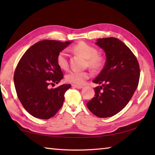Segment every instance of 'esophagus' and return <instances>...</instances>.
Wrapping results in <instances>:
<instances>
[{
	"label": "esophagus",
	"instance_id": "1",
	"mask_svg": "<svg viewBox=\"0 0 155 155\" xmlns=\"http://www.w3.org/2000/svg\"><path fill=\"white\" fill-rule=\"evenodd\" d=\"M72 86L74 88H82L83 87V85H78V84H72Z\"/></svg>",
	"mask_w": 155,
	"mask_h": 155
}]
</instances>
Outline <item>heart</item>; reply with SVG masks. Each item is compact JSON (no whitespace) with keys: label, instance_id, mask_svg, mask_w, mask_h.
<instances>
[{"label":"heart","instance_id":"obj_1","mask_svg":"<svg viewBox=\"0 0 155 155\" xmlns=\"http://www.w3.org/2000/svg\"><path fill=\"white\" fill-rule=\"evenodd\" d=\"M72 51L83 55L87 58L88 65L94 69L99 68L103 63V57L97 53V50L93 46L85 42H80L72 47ZM57 63L62 70H67L68 68V54L66 51H61L57 55ZM91 74L87 71H71L65 76V79L68 83L75 84H83L89 78Z\"/></svg>","mask_w":155,"mask_h":155}]
</instances>
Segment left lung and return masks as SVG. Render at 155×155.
<instances>
[{"label":"left lung","instance_id":"obj_1","mask_svg":"<svg viewBox=\"0 0 155 155\" xmlns=\"http://www.w3.org/2000/svg\"><path fill=\"white\" fill-rule=\"evenodd\" d=\"M96 44L106 54L104 67L93 83L95 94L87 106L98 117L114 116L126 107L139 82L140 67L133 52L114 37L98 38Z\"/></svg>","mask_w":155,"mask_h":155}]
</instances>
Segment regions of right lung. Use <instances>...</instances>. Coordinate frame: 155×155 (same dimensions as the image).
<instances>
[{"mask_svg": "<svg viewBox=\"0 0 155 155\" xmlns=\"http://www.w3.org/2000/svg\"><path fill=\"white\" fill-rule=\"evenodd\" d=\"M71 42L53 40L39 41L25 52L16 66L14 82L18 99L23 107L34 117L48 119L62 107L64 93L71 84L55 88L63 78L57 63L58 54Z\"/></svg>", "mask_w": 155, "mask_h": 155, "instance_id": "1", "label": "right lung"}]
</instances>
